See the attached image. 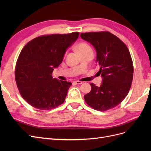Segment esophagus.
<instances>
[{
  "instance_id": "obj_1",
  "label": "esophagus",
  "mask_w": 151,
  "mask_h": 151,
  "mask_svg": "<svg viewBox=\"0 0 151 151\" xmlns=\"http://www.w3.org/2000/svg\"><path fill=\"white\" fill-rule=\"evenodd\" d=\"M73 83L76 84H83V82H81V81H74V82H73Z\"/></svg>"
}]
</instances>
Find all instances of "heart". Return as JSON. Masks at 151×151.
<instances>
[{"label":"heart","instance_id":"b5f03b06","mask_svg":"<svg viewBox=\"0 0 151 151\" xmlns=\"http://www.w3.org/2000/svg\"><path fill=\"white\" fill-rule=\"evenodd\" d=\"M77 50L79 53H83V52H93V50L90 47V45L84 42H82L77 45Z\"/></svg>","mask_w":151,"mask_h":151}]
</instances>
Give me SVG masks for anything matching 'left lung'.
Instances as JSON below:
<instances>
[{"label":"left lung","mask_w":151,"mask_h":151,"mask_svg":"<svg viewBox=\"0 0 151 151\" xmlns=\"http://www.w3.org/2000/svg\"><path fill=\"white\" fill-rule=\"evenodd\" d=\"M81 37L96 50L98 73L103 77L100 87L91 84L85 101L96 110L107 111L121 103L131 88L134 65L130 52L120 38L108 31L81 33Z\"/></svg>","instance_id":"1"}]
</instances>
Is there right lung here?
I'll list each match as a JSON object with an SVG mask.
<instances>
[{
	"label": "right lung",
	"instance_id": "right-lung-1",
	"mask_svg": "<svg viewBox=\"0 0 151 151\" xmlns=\"http://www.w3.org/2000/svg\"><path fill=\"white\" fill-rule=\"evenodd\" d=\"M79 35V32L42 35L22 49L16 62L15 79L21 96L31 106L49 110L65 101L72 83L53 78L52 72Z\"/></svg>",
	"mask_w": 151,
	"mask_h": 151
}]
</instances>
